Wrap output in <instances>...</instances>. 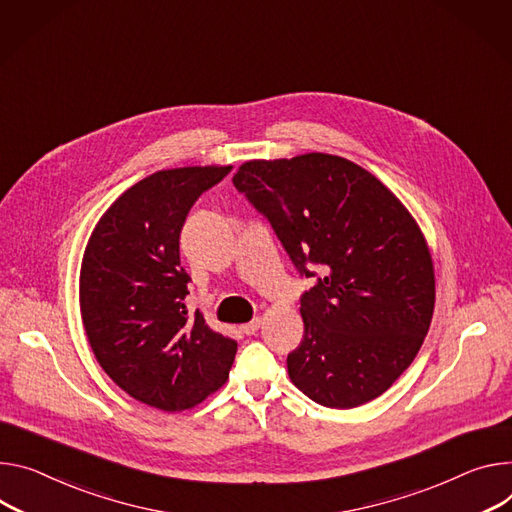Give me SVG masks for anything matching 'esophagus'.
<instances>
[{
	"label": "esophagus",
	"instance_id": "34e87169",
	"mask_svg": "<svg viewBox=\"0 0 512 512\" xmlns=\"http://www.w3.org/2000/svg\"><path fill=\"white\" fill-rule=\"evenodd\" d=\"M259 327H261V318H253L251 322H245V324H241V331L245 333V335H255L257 331H259Z\"/></svg>",
	"mask_w": 512,
	"mask_h": 512
}]
</instances>
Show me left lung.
<instances>
[{
	"label": "left lung",
	"instance_id": "left-lung-1",
	"mask_svg": "<svg viewBox=\"0 0 512 512\" xmlns=\"http://www.w3.org/2000/svg\"><path fill=\"white\" fill-rule=\"evenodd\" d=\"M232 183L314 277L300 298L304 339L288 355L294 386L329 408L382 396L431 327L435 269L421 226L376 175L337 155L253 159Z\"/></svg>",
	"mask_w": 512,
	"mask_h": 512
}]
</instances>
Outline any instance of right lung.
Wrapping results in <instances>:
<instances>
[{
    "label": "right lung",
    "instance_id": "right-lung-1",
    "mask_svg": "<svg viewBox=\"0 0 512 512\" xmlns=\"http://www.w3.org/2000/svg\"><path fill=\"white\" fill-rule=\"evenodd\" d=\"M230 165L157 171L128 188L98 220L79 273L87 341L106 374L134 400L165 412L194 408L222 388L237 341L188 316L190 275L181 226Z\"/></svg>",
    "mask_w": 512,
    "mask_h": 512
}]
</instances>
